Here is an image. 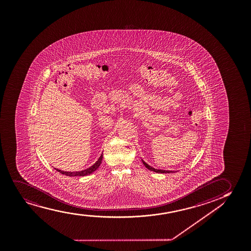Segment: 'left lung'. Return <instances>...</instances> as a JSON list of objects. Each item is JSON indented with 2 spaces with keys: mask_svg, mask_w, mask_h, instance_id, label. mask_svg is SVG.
I'll use <instances>...</instances> for the list:
<instances>
[{
  "mask_svg": "<svg viewBox=\"0 0 251 251\" xmlns=\"http://www.w3.org/2000/svg\"><path fill=\"white\" fill-rule=\"evenodd\" d=\"M143 164L146 166V168H148L149 170L153 171V172H155V173H157V174H171V173H175V172H173V171H167V170H160V169H155L154 167H151L150 165L147 164L146 161H144L142 160Z\"/></svg>",
  "mask_w": 251,
  "mask_h": 251,
  "instance_id": "obj_1",
  "label": "left lung"
}]
</instances>
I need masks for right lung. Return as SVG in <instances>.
I'll return each mask as SVG.
<instances>
[{
  "label": "right lung",
  "mask_w": 251,
  "mask_h": 251,
  "mask_svg": "<svg viewBox=\"0 0 251 251\" xmlns=\"http://www.w3.org/2000/svg\"><path fill=\"white\" fill-rule=\"evenodd\" d=\"M103 158V152L102 154L100 155L99 159H98V161H96L95 164L92 165L91 167H89V168H87L85 170L79 171V172H64V171H61L57 169V168H55L57 172H59L60 174H64L66 176H86V175H90V174L94 173L95 171L97 170V168L100 167V165L101 164V161H102Z\"/></svg>",
  "instance_id": "add662e5"
}]
</instances>
